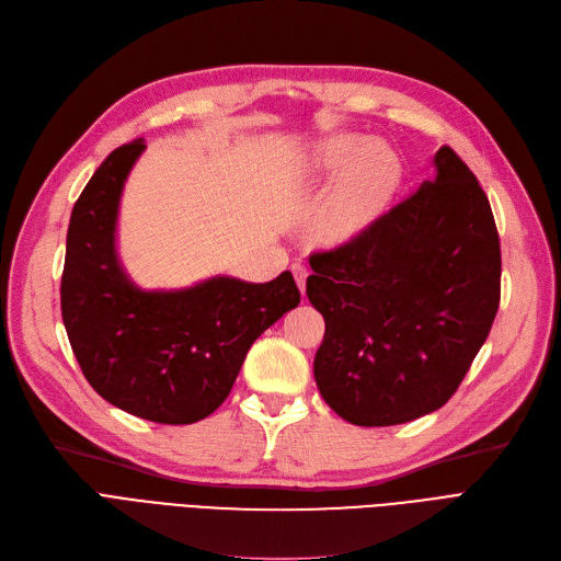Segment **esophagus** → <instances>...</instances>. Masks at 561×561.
Segmentation results:
<instances>
[{
  "mask_svg": "<svg viewBox=\"0 0 561 561\" xmlns=\"http://www.w3.org/2000/svg\"><path fill=\"white\" fill-rule=\"evenodd\" d=\"M293 274H295V280H297L299 289L304 293V289H306V278H308V268H306V264L295 262V264H293Z\"/></svg>",
  "mask_w": 561,
  "mask_h": 561,
  "instance_id": "esophagus-1",
  "label": "esophagus"
}]
</instances>
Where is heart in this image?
I'll list each match as a JSON object with an SVG mask.
<instances>
[{
  "label": "heart",
  "instance_id": "b5f03b06",
  "mask_svg": "<svg viewBox=\"0 0 561 561\" xmlns=\"http://www.w3.org/2000/svg\"><path fill=\"white\" fill-rule=\"evenodd\" d=\"M344 174L335 184L320 216V234L327 241H343L362 232L385 207L400 182L398 156L379 142L358 136L329 138L312 149L301 172L304 182H329Z\"/></svg>",
  "mask_w": 561,
  "mask_h": 561
}]
</instances>
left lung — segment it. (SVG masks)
<instances>
[{
    "label": "left lung",
    "instance_id": "8db88e82",
    "mask_svg": "<svg viewBox=\"0 0 561 561\" xmlns=\"http://www.w3.org/2000/svg\"><path fill=\"white\" fill-rule=\"evenodd\" d=\"M435 179L333 251L306 295L327 324L316 382L354 425H398L460 387L500 308L502 253L483 188L451 147Z\"/></svg>",
    "mask_w": 561,
    "mask_h": 561
}]
</instances>
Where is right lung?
Masks as SVG:
<instances>
[{
	"label": "right lung",
	"instance_id": "obj_1",
	"mask_svg": "<svg viewBox=\"0 0 561 561\" xmlns=\"http://www.w3.org/2000/svg\"><path fill=\"white\" fill-rule=\"evenodd\" d=\"M142 151V140L112 151L78 197L66 234L61 318L101 398L133 416L184 425L220 408L257 335L301 295L289 272L268 283L214 276L168 293L133 283L117 257V214Z\"/></svg>",
	"mask_w": 561,
	"mask_h": 561
}]
</instances>
